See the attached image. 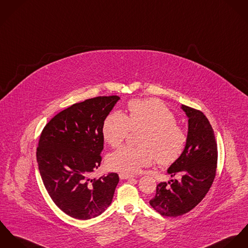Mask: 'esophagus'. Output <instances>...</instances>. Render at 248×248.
I'll use <instances>...</instances> for the list:
<instances>
[{
  "instance_id": "obj_1",
  "label": "esophagus",
  "mask_w": 248,
  "mask_h": 248,
  "mask_svg": "<svg viewBox=\"0 0 248 248\" xmlns=\"http://www.w3.org/2000/svg\"><path fill=\"white\" fill-rule=\"evenodd\" d=\"M119 177H120L121 180H129V179L134 178V176L129 175V174H125V173H120V174H119Z\"/></svg>"
}]
</instances>
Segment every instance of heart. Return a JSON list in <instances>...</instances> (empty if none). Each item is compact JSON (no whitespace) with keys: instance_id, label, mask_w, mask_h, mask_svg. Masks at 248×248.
<instances>
[{"instance_id":"heart-1","label":"heart","mask_w":248,"mask_h":248,"mask_svg":"<svg viewBox=\"0 0 248 248\" xmlns=\"http://www.w3.org/2000/svg\"><path fill=\"white\" fill-rule=\"evenodd\" d=\"M128 116L120 111L112 112L103 123L102 133L112 146L121 145L130 129L145 130L140 139L141 147L123 146L107 158L111 170L125 174L140 172L156 159L162 165H171L183 154L187 137L176 124L174 114L155 99L132 100L128 103Z\"/></svg>"}]
</instances>
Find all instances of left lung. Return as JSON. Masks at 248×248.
I'll list each match as a JSON object with an SVG mask.
<instances>
[{"label": "left lung", "mask_w": 248, "mask_h": 248, "mask_svg": "<svg viewBox=\"0 0 248 248\" xmlns=\"http://www.w3.org/2000/svg\"><path fill=\"white\" fill-rule=\"evenodd\" d=\"M188 118L187 141L183 154L167 169L180 181L160 183L150 205L163 216L177 217L193 209L208 192L216 175L218 161L217 142L213 128L200 110L182 105Z\"/></svg>", "instance_id": "left-lung-1"}]
</instances>
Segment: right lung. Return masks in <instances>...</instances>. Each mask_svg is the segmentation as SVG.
<instances>
[{
    "label": "right lung",
    "instance_id": "add662e5",
    "mask_svg": "<svg viewBox=\"0 0 248 248\" xmlns=\"http://www.w3.org/2000/svg\"><path fill=\"white\" fill-rule=\"evenodd\" d=\"M119 96L96 97L61 111L45 126L37 148L44 185L56 205L68 216L89 220L110 205L117 173L89 176L102 161L103 123Z\"/></svg>",
    "mask_w": 248,
    "mask_h": 248
}]
</instances>
